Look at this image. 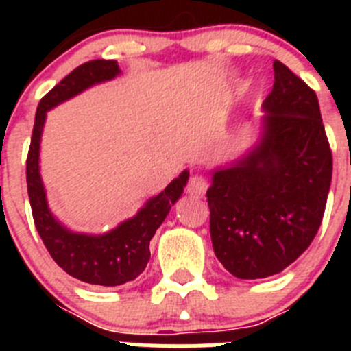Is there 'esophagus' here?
<instances>
[{
	"mask_svg": "<svg viewBox=\"0 0 351 351\" xmlns=\"http://www.w3.org/2000/svg\"><path fill=\"white\" fill-rule=\"evenodd\" d=\"M207 191V181L200 176V173H195L191 176L188 186H186V193L193 195V197H204Z\"/></svg>",
	"mask_w": 351,
	"mask_h": 351,
	"instance_id": "obj_1",
	"label": "esophagus"
}]
</instances>
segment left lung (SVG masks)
Segmentation results:
<instances>
[{
  "label": "left lung",
  "instance_id": "8db88e82",
  "mask_svg": "<svg viewBox=\"0 0 351 351\" xmlns=\"http://www.w3.org/2000/svg\"><path fill=\"white\" fill-rule=\"evenodd\" d=\"M262 110L255 144L214 169L207 190L214 253L239 280L278 274L308 250L332 179L318 98L281 61Z\"/></svg>",
  "mask_w": 351,
  "mask_h": 351
}]
</instances>
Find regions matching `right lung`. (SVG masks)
I'll list each match as a JSON object with an SVG mask.
<instances>
[{
    "label": "right lung",
    "mask_w": 351,
    "mask_h": 351,
    "mask_svg": "<svg viewBox=\"0 0 351 351\" xmlns=\"http://www.w3.org/2000/svg\"><path fill=\"white\" fill-rule=\"evenodd\" d=\"M117 61L95 60L80 64L40 100L33 137L27 153V195L35 226L54 262L77 280L89 285L117 287L133 281L144 272L151 251L149 243L165 221L172 206L181 198L190 172L182 170L165 190L149 198L132 218L121 221L105 234H84L64 226L49 209L47 193L40 176V142L47 112L63 101L80 95L96 84L116 79Z\"/></svg>",
    "instance_id": "1"
}]
</instances>
